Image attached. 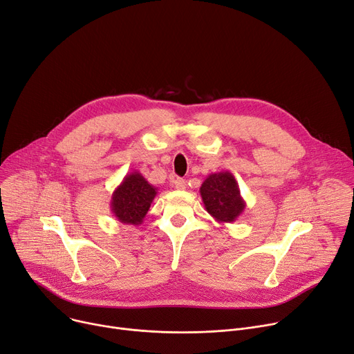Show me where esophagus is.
Wrapping results in <instances>:
<instances>
[{
  "mask_svg": "<svg viewBox=\"0 0 354 354\" xmlns=\"http://www.w3.org/2000/svg\"><path fill=\"white\" fill-rule=\"evenodd\" d=\"M174 185H175V189H178V191L187 189V182H185L182 178H176V179L174 180Z\"/></svg>",
  "mask_w": 354,
  "mask_h": 354,
  "instance_id": "obj_1",
  "label": "esophagus"
}]
</instances>
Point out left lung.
I'll return each mask as SVG.
<instances>
[{
    "mask_svg": "<svg viewBox=\"0 0 354 354\" xmlns=\"http://www.w3.org/2000/svg\"><path fill=\"white\" fill-rule=\"evenodd\" d=\"M199 192L205 209L219 224H231L247 207L238 182L230 171L211 174L202 182Z\"/></svg>",
    "mask_w": 354,
    "mask_h": 354,
    "instance_id": "1",
    "label": "left lung"
}]
</instances>
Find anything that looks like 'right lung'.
I'll use <instances>...</instances> for the list:
<instances>
[{"mask_svg": "<svg viewBox=\"0 0 354 354\" xmlns=\"http://www.w3.org/2000/svg\"><path fill=\"white\" fill-rule=\"evenodd\" d=\"M158 195V188L149 183L138 171L127 174L111 194L110 211L126 225H140L151 203Z\"/></svg>", "mask_w": 354, "mask_h": 354, "instance_id": "1", "label": "right lung"}]
</instances>
